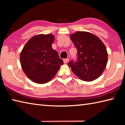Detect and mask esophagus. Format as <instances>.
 <instances>
[{"label":"esophagus","mask_w":125,"mask_h":125,"mask_svg":"<svg viewBox=\"0 0 125 125\" xmlns=\"http://www.w3.org/2000/svg\"><path fill=\"white\" fill-rule=\"evenodd\" d=\"M69 59L68 58H65L63 60V62H64V63H67L68 62Z\"/></svg>","instance_id":"esophagus-1"}]
</instances>
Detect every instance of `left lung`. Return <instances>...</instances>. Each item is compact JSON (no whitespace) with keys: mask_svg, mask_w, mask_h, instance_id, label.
Masks as SVG:
<instances>
[{"mask_svg":"<svg viewBox=\"0 0 125 125\" xmlns=\"http://www.w3.org/2000/svg\"><path fill=\"white\" fill-rule=\"evenodd\" d=\"M77 48L78 60L68 65L75 75L85 82L97 79L105 70L107 52L104 44L96 36L85 31H77L70 36Z\"/></svg>","mask_w":125,"mask_h":125,"instance_id":"obj_1","label":"left lung"}]
</instances>
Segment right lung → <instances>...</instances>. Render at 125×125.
<instances>
[{"label":"right lung","instance_id":"obj_1","mask_svg":"<svg viewBox=\"0 0 125 125\" xmlns=\"http://www.w3.org/2000/svg\"><path fill=\"white\" fill-rule=\"evenodd\" d=\"M54 36L39 34L31 37L21 52L20 63L25 74L37 84L50 82L57 73L63 61L52 48Z\"/></svg>","mask_w":125,"mask_h":125}]
</instances>
